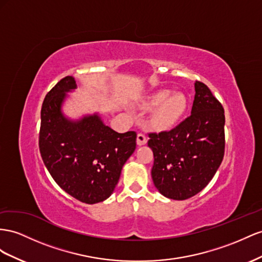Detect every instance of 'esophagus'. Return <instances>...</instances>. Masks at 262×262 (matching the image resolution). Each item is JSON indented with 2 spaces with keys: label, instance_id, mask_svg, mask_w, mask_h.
I'll return each mask as SVG.
<instances>
[{
  "label": "esophagus",
  "instance_id": "esophagus-1",
  "mask_svg": "<svg viewBox=\"0 0 262 262\" xmlns=\"http://www.w3.org/2000/svg\"><path fill=\"white\" fill-rule=\"evenodd\" d=\"M147 142V138L144 136L143 133H138L137 136V143L138 145H144Z\"/></svg>",
  "mask_w": 262,
  "mask_h": 262
}]
</instances>
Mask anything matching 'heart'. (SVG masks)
<instances>
[{
  "label": "heart",
  "instance_id": "1",
  "mask_svg": "<svg viewBox=\"0 0 262 262\" xmlns=\"http://www.w3.org/2000/svg\"><path fill=\"white\" fill-rule=\"evenodd\" d=\"M153 111L151 121L154 128L168 130L180 122L187 110V99L183 94H172L171 90L162 89L155 93L147 101Z\"/></svg>",
  "mask_w": 262,
  "mask_h": 262
}]
</instances>
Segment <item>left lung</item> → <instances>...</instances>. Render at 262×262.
Returning <instances> with one entry per match:
<instances>
[{"label": "left lung", "instance_id": "1", "mask_svg": "<svg viewBox=\"0 0 262 262\" xmlns=\"http://www.w3.org/2000/svg\"><path fill=\"white\" fill-rule=\"evenodd\" d=\"M225 111L206 84L195 82L190 116L169 131L148 133L152 180L167 199L184 201L214 178L225 153Z\"/></svg>", "mask_w": 262, "mask_h": 262}]
</instances>
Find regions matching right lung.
Instances as JSON below:
<instances>
[{"label": "right lung", "mask_w": 262, "mask_h": 262, "mask_svg": "<svg viewBox=\"0 0 262 262\" xmlns=\"http://www.w3.org/2000/svg\"><path fill=\"white\" fill-rule=\"evenodd\" d=\"M77 88L67 76L46 95L40 111L39 151L49 174L82 203L103 202L114 193L124 163L136 150L137 133H118L98 114L70 120L61 105Z\"/></svg>", "instance_id": "right-lung-1"}]
</instances>
